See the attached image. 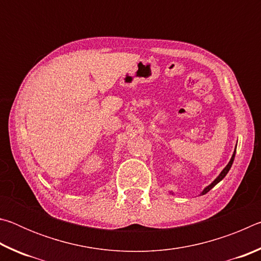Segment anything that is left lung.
<instances>
[{
  "instance_id": "left-lung-1",
  "label": "left lung",
  "mask_w": 261,
  "mask_h": 261,
  "mask_svg": "<svg viewBox=\"0 0 261 261\" xmlns=\"http://www.w3.org/2000/svg\"><path fill=\"white\" fill-rule=\"evenodd\" d=\"M236 146H237V144H236ZM235 154H236V148H235V151H233V153H232V156H231V159H230V161L228 162V165H227L226 167H224V169H223L222 171H221L220 175H219L218 177H216V178L213 180V182H212L210 185H207V187H206L204 190H202L201 193H200V196H202V194H206L207 192L210 191L211 189H213L216 184H218L219 182H221V180H222L224 177H226V175L228 174V171L230 170V168H231V166H232L233 159H235ZM170 193H171V194H174L173 192H170Z\"/></svg>"
}]
</instances>
